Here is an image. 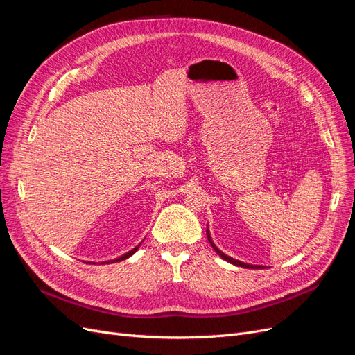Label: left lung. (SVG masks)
I'll return each instance as SVG.
<instances>
[{"mask_svg": "<svg viewBox=\"0 0 355 355\" xmlns=\"http://www.w3.org/2000/svg\"><path fill=\"white\" fill-rule=\"evenodd\" d=\"M206 234H207V239H209V241H210V245L213 247V250L216 252L222 259H225L227 262H230V263H232V265H237V266H241V268H252V270H262V265H250V263H244V262H241V261H237V259H234V257H231V256H228V254H225L223 252H220L219 249H218V245L213 243V240H211V237H210V231H209V225H207V231H206Z\"/></svg>", "mask_w": 355, "mask_h": 355, "instance_id": "1", "label": "left lung"}]
</instances>
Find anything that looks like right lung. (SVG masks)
<instances>
[{"instance_id":"right-lung-1","label":"right lung","mask_w":355,"mask_h":355,"mask_svg":"<svg viewBox=\"0 0 355 355\" xmlns=\"http://www.w3.org/2000/svg\"><path fill=\"white\" fill-rule=\"evenodd\" d=\"M141 244L142 243H139L136 247H133L132 250H128L127 253H124V254H121V256H118V257H115V259H112V261H105V262H102V263H114V262H121V261H124V259H127V257H130L132 254H135L136 252H137V249L139 247H141Z\"/></svg>"}]
</instances>
